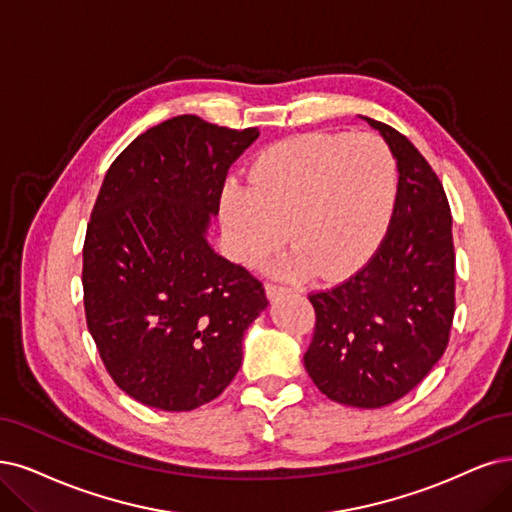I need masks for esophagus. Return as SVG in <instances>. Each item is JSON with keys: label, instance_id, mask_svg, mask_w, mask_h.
Masks as SVG:
<instances>
[{"label": "esophagus", "instance_id": "obj_1", "mask_svg": "<svg viewBox=\"0 0 512 512\" xmlns=\"http://www.w3.org/2000/svg\"><path fill=\"white\" fill-rule=\"evenodd\" d=\"M287 291H289L287 287L272 285V282H268V285H266V295H268V299H276V297H280V295H285Z\"/></svg>", "mask_w": 512, "mask_h": 512}]
</instances>
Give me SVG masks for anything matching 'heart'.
<instances>
[{"label": "heart", "mask_w": 512, "mask_h": 512, "mask_svg": "<svg viewBox=\"0 0 512 512\" xmlns=\"http://www.w3.org/2000/svg\"><path fill=\"white\" fill-rule=\"evenodd\" d=\"M399 192V168L375 135L310 132L257 154L246 187L232 185L219 217L232 257L257 268L289 240L280 278L318 272L342 278L367 263L384 238Z\"/></svg>", "instance_id": "1"}]
</instances>
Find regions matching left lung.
<instances>
[{
	"instance_id": "left-lung-1",
	"label": "left lung",
	"mask_w": 512,
	"mask_h": 512,
	"mask_svg": "<svg viewBox=\"0 0 512 512\" xmlns=\"http://www.w3.org/2000/svg\"><path fill=\"white\" fill-rule=\"evenodd\" d=\"M363 120L399 168L394 213L361 272L310 295L316 327L304 365L331 401L377 409L411 392L443 356L456 310V255L439 177L399 130Z\"/></svg>"
}]
</instances>
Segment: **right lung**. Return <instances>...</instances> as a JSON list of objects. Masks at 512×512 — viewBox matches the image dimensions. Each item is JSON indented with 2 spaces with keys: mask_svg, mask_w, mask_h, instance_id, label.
<instances>
[{
  "mask_svg": "<svg viewBox=\"0 0 512 512\" xmlns=\"http://www.w3.org/2000/svg\"><path fill=\"white\" fill-rule=\"evenodd\" d=\"M259 137L170 118L113 160L84 240V310L103 365L132 399L192 411L230 386L268 308L261 282L208 242L230 168Z\"/></svg>",
  "mask_w": 512,
  "mask_h": 512,
  "instance_id": "right-lung-1",
  "label": "right lung"
}]
</instances>
